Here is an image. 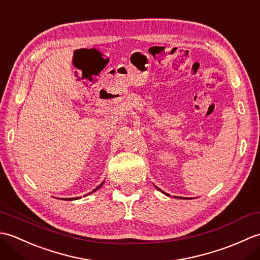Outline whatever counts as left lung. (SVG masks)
Returning <instances> with one entry per match:
<instances>
[{"label":"left lung","instance_id":"left-lung-1","mask_svg":"<svg viewBox=\"0 0 260 260\" xmlns=\"http://www.w3.org/2000/svg\"><path fill=\"white\" fill-rule=\"evenodd\" d=\"M158 190H159V189H158Z\"/></svg>","mask_w":260,"mask_h":260}]
</instances>
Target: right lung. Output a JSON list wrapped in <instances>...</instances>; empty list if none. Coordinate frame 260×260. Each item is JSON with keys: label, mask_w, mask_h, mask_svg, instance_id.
<instances>
[{"label": "right lung", "mask_w": 260, "mask_h": 260, "mask_svg": "<svg viewBox=\"0 0 260 260\" xmlns=\"http://www.w3.org/2000/svg\"><path fill=\"white\" fill-rule=\"evenodd\" d=\"M103 184H101V185H99L98 187H96V189L95 190H93V191H96V190H98L99 189V187H101ZM75 199H78V198H73V199H66V200H75Z\"/></svg>", "instance_id": "obj_1"}]
</instances>
